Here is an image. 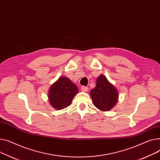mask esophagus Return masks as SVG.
<instances>
[{
	"label": "esophagus",
	"instance_id": "obj_1",
	"mask_svg": "<svg viewBox=\"0 0 160 160\" xmlns=\"http://www.w3.org/2000/svg\"><path fill=\"white\" fill-rule=\"evenodd\" d=\"M81 89L83 92H87L88 90V88L87 87H85V86H82L81 87Z\"/></svg>",
	"mask_w": 160,
	"mask_h": 160
}]
</instances>
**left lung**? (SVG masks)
<instances>
[{
    "label": "left lung",
    "instance_id": "left-lung-1",
    "mask_svg": "<svg viewBox=\"0 0 160 160\" xmlns=\"http://www.w3.org/2000/svg\"><path fill=\"white\" fill-rule=\"evenodd\" d=\"M90 96L96 107L102 111H108L116 104L118 93L107 78L101 75L97 78L96 87L90 91Z\"/></svg>",
    "mask_w": 160,
    "mask_h": 160
}]
</instances>
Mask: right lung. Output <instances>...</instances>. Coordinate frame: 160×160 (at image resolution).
<instances>
[{"label":"right lung","mask_w":160,"mask_h":160,"mask_svg":"<svg viewBox=\"0 0 160 160\" xmlns=\"http://www.w3.org/2000/svg\"><path fill=\"white\" fill-rule=\"evenodd\" d=\"M78 92V87L68 78L61 77L50 88L48 98L50 105L57 110L68 107Z\"/></svg>","instance_id":"add662e5"}]
</instances>
